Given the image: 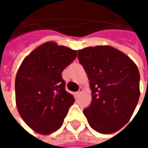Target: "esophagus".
Instances as JSON below:
<instances>
[{"instance_id": "esophagus-1", "label": "esophagus", "mask_w": 148, "mask_h": 148, "mask_svg": "<svg viewBox=\"0 0 148 148\" xmlns=\"http://www.w3.org/2000/svg\"><path fill=\"white\" fill-rule=\"evenodd\" d=\"M81 92H82V90L81 89H79L77 92H76V94H77V96H79L80 95V93H81Z\"/></svg>"}]
</instances>
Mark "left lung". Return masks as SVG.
<instances>
[{"instance_id":"8db88e82","label":"left lung","mask_w":148,"mask_h":148,"mask_svg":"<svg viewBox=\"0 0 148 148\" xmlns=\"http://www.w3.org/2000/svg\"><path fill=\"white\" fill-rule=\"evenodd\" d=\"M78 59L90 80L91 104L83 110L97 132L111 134L132 116L140 97V73L124 53L110 46L78 50Z\"/></svg>"}]
</instances>
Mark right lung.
I'll list each match as a JSON object with an SVG mask.
<instances>
[{
  "instance_id": "right-lung-1",
  "label": "right lung",
  "mask_w": 148,
  "mask_h": 148,
  "mask_svg": "<svg viewBox=\"0 0 148 148\" xmlns=\"http://www.w3.org/2000/svg\"><path fill=\"white\" fill-rule=\"evenodd\" d=\"M76 56V50L48 42L22 62L15 78L16 105L34 131L49 134L62 125L74 98L65 90L62 73Z\"/></svg>"
}]
</instances>
